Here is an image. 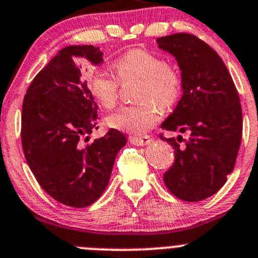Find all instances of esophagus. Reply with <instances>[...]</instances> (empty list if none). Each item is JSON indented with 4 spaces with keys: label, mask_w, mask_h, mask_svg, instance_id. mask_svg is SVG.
<instances>
[{
    "label": "esophagus",
    "mask_w": 258,
    "mask_h": 258,
    "mask_svg": "<svg viewBox=\"0 0 258 258\" xmlns=\"http://www.w3.org/2000/svg\"><path fill=\"white\" fill-rule=\"evenodd\" d=\"M130 143L134 144V145L137 146H145L149 145V144L153 141V139H150L149 136H143V137H137V136H130Z\"/></svg>",
    "instance_id": "34e87169"
}]
</instances>
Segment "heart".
Returning <instances> with one entry per match:
<instances>
[{"label":"heart","mask_w":258,"mask_h":258,"mask_svg":"<svg viewBox=\"0 0 258 258\" xmlns=\"http://www.w3.org/2000/svg\"><path fill=\"white\" fill-rule=\"evenodd\" d=\"M118 79L104 69L94 70L88 76V88L102 107L112 108L117 103L121 81L141 80L140 105H124L110 113L105 122L109 127L130 134H144L160 119V106L168 109L177 103L182 93V76L172 64L156 53L134 48L118 57L113 63Z\"/></svg>","instance_id":"obj_1"}]
</instances>
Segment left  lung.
I'll list each match as a JSON object with an SVG mask.
<instances>
[{"instance_id": "left-lung-1", "label": "left lung", "mask_w": 258, "mask_h": 258, "mask_svg": "<svg viewBox=\"0 0 258 258\" xmlns=\"http://www.w3.org/2000/svg\"><path fill=\"white\" fill-rule=\"evenodd\" d=\"M156 43L177 59L183 90L162 128L188 135L184 144L180 135H160L175 154L164 183L178 199L201 201L216 194L234 168L243 127L239 95L223 59L204 40L178 33Z\"/></svg>"}]
</instances>
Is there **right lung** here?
I'll return each instance as SVG.
<instances>
[{
	"label": "right lung",
	"mask_w": 258,
	"mask_h": 258,
	"mask_svg": "<svg viewBox=\"0 0 258 258\" xmlns=\"http://www.w3.org/2000/svg\"><path fill=\"white\" fill-rule=\"evenodd\" d=\"M88 62L102 63L99 48L69 45L59 50L31 81L21 112L29 168L50 197L71 208H86L102 196L127 141L110 128L91 144L83 143L98 128V105L81 76Z\"/></svg>",
	"instance_id": "right-lung-1"
}]
</instances>
